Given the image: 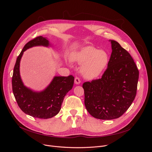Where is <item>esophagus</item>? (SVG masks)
Segmentation results:
<instances>
[{
    "label": "esophagus",
    "mask_w": 152,
    "mask_h": 152,
    "mask_svg": "<svg viewBox=\"0 0 152 152\" xmlns=\"http://www.w3.org/2000/svg\"><path fill=\"white\" fill-rule=\"evenodd\" d=\"M75 83L77 85H79L80 83V80L78 77H76L75 78Z\"/></svg>",
    "instance_id": "1"
}]
</instances>
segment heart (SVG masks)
Masks as SVG:
<instances>
[{"label": "heart", "instance_id": "obj_1", "mask_svg": "<svg viewBox=\"0 0 152 152\" xmlns=\"http://www.w3.org/2000/svg\"><path fill=\"white\" fill-rule=\"evenodd\" d=\"M72 60L80 66V73L85 78L93 79L100 76L109 63V56L93 46H85L73 54Z\"/></svg>", "mask_w": 152, "mask_h": 152}]
</instances>
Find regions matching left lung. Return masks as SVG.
Masks as SVG:
<instances>
[{
    "label": "left lung",
    "instance_id": "obj_1",
    "mask_svg": "<svg viewBox=\"0 0 152 152\" xmlns=\"http://www.w3.org/2000/svg\"><path fill=\"white\" fill-rule=\"evenodd\" d=\"M107 68L102 78L83 83L85 105L93 117L113 120L121 116L137 94L139 71L127 51L114 40Z\"/></svg>",
    "mask_w": 152,
    "mask_h": 152
}]
</instances>
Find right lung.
<instances>
[{
  "label": "right lung",
  "mask_w": 152,
  "mask_h": 152,
  "mask_svg": "<svg viewBox=\"0 0 152 152\" xmlns=\"http://www.w3.org/2000/svg\"><path fill=\"white\" fill-rule=\"evenodd\" d=\"M47 38L38 37L29 41L17 58L12 77V91L18 106L23 112L35 118L47 119L57 115L64 97L72 89L74 77L55 76L42 91H35L26 86L20 75V63L25 51L34 46L49 47Z\"/></svg>",
  "instance_id": "1"
}]
</instances>
